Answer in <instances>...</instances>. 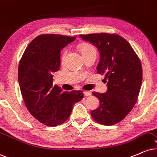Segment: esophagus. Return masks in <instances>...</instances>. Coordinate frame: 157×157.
<instances>
[{"label":"esophagus","instance_id":"esophagus-1","mask_svg":"<svg viewBox=\"0 0 157 157\" xmlns=\"http://www.w3.org/2000/svg\"><path fill=\"white\" fill-rule=\"evenodd\" d=\"M84 95H85V96H90V95H91V92H90V91H84Z\"/></svg>","mask_w":157,"mask_h":157}]
</instances>
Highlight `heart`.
<instances>
[{
  "label": "heart",
  "mask_w": 157,
  "mask_h": 157,
  "mask_svg": "<svg viewBox=\"0 0 157 157\" xmlns=\"http://www.w3.org/2000/svg\"><path fill=\"white\" fill-rule=\"evenodd\" d=\"M94 50L95 49H94L93 46L88 45V44H86V45H82V48H81V53H82V54H83V53L89 52V51H94ZM66 55H67V51H65L63 53V55H62V59H64L65 58Z\"/></svg>",
  "instance_id": "obj_1"
}]
</instances>
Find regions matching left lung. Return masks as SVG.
I'll list each match as a JSON object with an SVG mask.
<instances>
[{"instance_id":"1","label":"left lung","mask_w":157,"mask_h":157,"mask_svg":"<svg viewBox=\"0 0 157 157\" xmlns=\"http://www.w3.org/2000/svg\"><path fill=\"white\" fill-rule=\"evenodd\" d=\"M81 38L95 45L100 53L97 73L105 75L107 91L93 92L100 101L92 117L105 126H112L126 117L137 102L143 70L140 59L124 38L116 34H90Z\"/></svg>"}]
</instances>
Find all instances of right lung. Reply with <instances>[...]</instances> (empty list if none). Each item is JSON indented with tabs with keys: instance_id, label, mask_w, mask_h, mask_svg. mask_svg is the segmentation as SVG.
<instances>
[{
	"instance_id": "add662e5",
	"label": "right lung",
	"mask_w": 157,
	"mask_h": 157,
	"mask_svg": "<svg viewBox=\"0 0 157 157\" xmlns=\"http://www.w3.org/2000/svg\"><path fill=\"white\" fill-rule=\"evenodd\" d=\"M76 36L41 34L24 51L18 67L20 92L27 109L48 126L65 122L75 103L84 98L81 90L63 92L53 85V73L60 67V51Z\"/></svg>"
}]
</instances>
